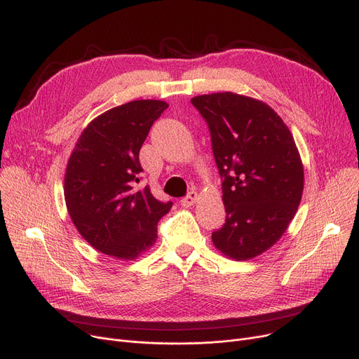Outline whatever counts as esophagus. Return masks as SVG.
I'll return each mask as SVG.
<instances>
[{
    "mask_svg": "<svg viewBox=\"0 0 359 359\" xmlns=\"http://www.w3.org/2000/svg\"><path fill=\"white\" fill-rule=\"evenodd\" d=\"M196 199H198V194H196L195 191H192V192L187 194V195L180 201V205H182V206H186V208H187V206H192V205L196 202Z\"/></svg>",
    "mask_w": 359,
    "mask_h": 359,
    "instance_id": "obj_1",
    "label": "esophagus"
}]
</instances>
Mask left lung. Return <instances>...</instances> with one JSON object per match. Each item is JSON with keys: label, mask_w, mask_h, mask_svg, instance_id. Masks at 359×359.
I'll list each match as a JSON object with an SVG mask.
<instances>
[{"label": "left lung", "mask_w": 359, "mask_h": 359, "mask_svg": "<svg viewBox=\"0 0 359 359\" xmlns=\"http://www.w3.org/2000/svg\"><path fill=\"white\" fill-rule=\"evenodd\" d=\"M192 104L208 125L222 182L225 222L215 248L252 259L288 229L303 195L304 170L288 126L265 103L230 91L203 94Z\"/></svg>", "instance_id": "obj_1"}]
</instances>
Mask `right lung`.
Listing matches in <instances>:
<instances>
[{
	"label": "right lung",
	"instance_id": "obj_1",
	"mask_svg": "<svg viewBox=\"0 0 359 359\" xmlns=\"http://www.w3.org/2000/svg\"><path fill=\"white\" fill-rule=\"evenodd\" d=\"M167 107L160 100L113 107L75 144L65 173L67 210L80 234L104 255L135 259L156 243L157 224L172 208V201L156 199L148 186L135 189L140 149Z\"/></svg>",
	"mask_w": 359,
	"mask_h": 359
}]
</instances>
